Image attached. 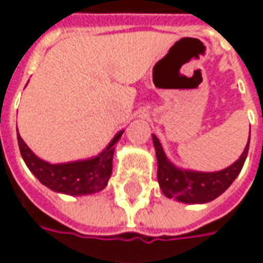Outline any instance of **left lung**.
I'll return each instance as SVG.
<instances>
[{"label": "left lung", "instance_id": "8db88e82", "mask_svg": "<svg viewBox=\"0 0 263 263\" xmlns=\"http://www.w3.org/2000/svg\"><path fill=\"white\" fill-rule=\"evenodd\" d=\"M152 139L158 158V182L162 192L169 198L175 197L182 203L189 204L209 203L224 193L239 175L249 149L248 141L241 158L230 167L214 173H201L175 167L166 158L159 139L155 135H152Z\"/></svg>", "mask_w": 263, "mask_h": 263}]
</instances>
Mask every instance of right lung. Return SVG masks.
I'll return each instance as SVG.
<instances>
[{"label": "right lung", "mask_w": 263, "mask_h": 263, "mask_svg": "<svg viewBox=\"0 0 263 263\" xmlns=\"http://www.w3.org/2000/svg\"><path fill=\"white\" fill-rule=\"evenodd\" d=\"M122 132L111 141L107 149L97 158L71 163L50 165L39 159L36 155L28 148L24 139L18 134V145L22 158L29 171L37 177V180L59 193L70 196L91 194L103 190L112 173V156L115 145L120 141Z\"/></svg>", "instance_id": "right-lung-1"}]
</instances>
